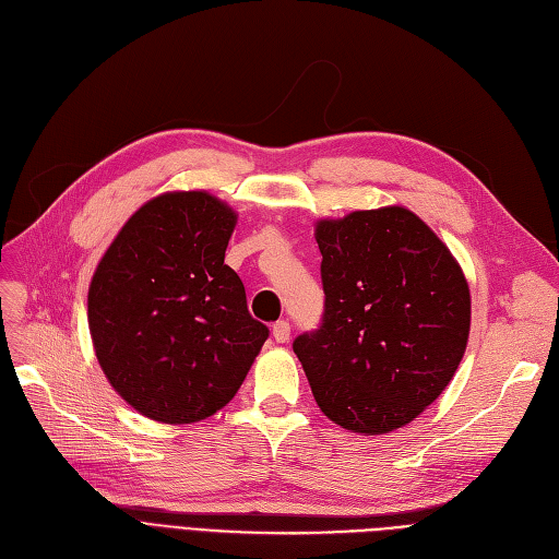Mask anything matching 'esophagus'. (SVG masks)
Listing matches in <instances>:
<instances>
[{
	"instance_id": "34e87169",
	"label": "esophagus",
	"mask_w": 559,
	"mask_h": 559,
	"mask_svg": "<svg viewBox=\"0 0 559 559\" xmlns=\"http://www.w3.org/2000/svg\"><path fill=\"white\" fill-rule=\"evenodd\" d=\"M272 336L276 338V344H285V341L290 338V322L278 320L276 325L272 328Z\"/></svg>"
}]
</instances>
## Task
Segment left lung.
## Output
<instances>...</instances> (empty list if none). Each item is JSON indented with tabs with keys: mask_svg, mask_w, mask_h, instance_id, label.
<instances>
[{
	"mask_svg": "<svg viewBox=\"0 0 559 559\" xmlns=\"http://www.w3.org/2000/svg\"><path fill=\"white\" fill-rule=\"evenodd\" d=\"M325 313L293 350L325 416L359 435L408 425L455 376L472 297L457 260L404 206L320 221Z\"/></svg>",
	"mask_w": 559,
	"mask_h": 559,
	"instance_id": "left-lung-1",
	"label": "left lung"
}]
</instances>
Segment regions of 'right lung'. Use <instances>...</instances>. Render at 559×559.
Listing matches in <instances>:
<instances>
[{"instance_id": "obj_1", "label": "right lung", "mask_w": 559, "mask_h": 559, "mask_svg": "<svg viewBox=\"0 0 559 559\" xmlns=\"http://www.w3.org/2000/svg\"><path fill=\"white\" fill-rule=\"evenodd\" d=\"M234 225L237 213L218 197L165 192L122 225L95 269L87 290L95 355L141 416L167 425L213 416L269 336L225 264Z\"/></svg>"}]
</instances>
